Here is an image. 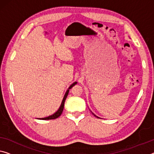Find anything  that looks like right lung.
I'll return each instance as SVG.
<instances>
[{
  "instance_id": "obj_1",
  "label": "right lung",
  "mask_w": 154,
  "mask_h": 154,
  "mask_svg": "<svg viewBox=\"0 0 154 154\" xmlns=\"http://www.w3.org/2000/svg\"><path fill=\"white\" fill-rule=\"evenodd\" d=\"M75 84H76V82H74V83H73L72 85H71L70 87H69V89H68V90H67V91H66V93H65V96H64L63 100V101H62V103H61L60 107V108L58 109V110L57 111V112H56L55 113H54L53 115L49 116H48V117L41 118L42 120H51V119H56V118H58L59 116H60L61 115V113H62V112H63V111L64 105H65V99H66V98H67V95H68V93H69V89H70L71 88H72V87L73 86H74V85H75Z\"/></svg>"
}]
</instances>
